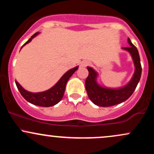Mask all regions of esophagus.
Instances as JSON below:
<instances>
[{
	"label": "esophagus",
	"instance_id": "34e87169",
	"mask_svg": "<svg viewBox=\"0 0 154 154\" xmlns=\"http://www.w3.org/2000/svg\"><path fill=\"white\" fill-rule=\"evenodd\" d=\"M91 64V63L89 62V61H83L82 63H81V66L82 67H85L87 66H89V65Z\"/></svg>",
	"mask_w": 154,
	"mask_h": 154
}]
</instances>
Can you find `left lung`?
<instances>
[{
    "label": "left lung",
    "instance_id": "1",
    "mask_svg": "<svg viewBox=\"0 0 154 154\" xmlns=\"http://www.w3.org/2000/svg\"><path fill=\"white\" fill-rule=\"evenodd\" d=\"M128 43L130 46L123 48V49L128 51L131 54L135 70L130 82L125 87L118 89L101 87L96 82V77L98 75L96 72L91 67H87L89 75L85 80L86 91L90 99L95 105L107 107L122 103L131 96L137 87L142 72L140 59L137 48L131 43L130 38H128Z\"/></svg>",
    "mask_w": 154,
    "mask_h": 154
}]
</instances>
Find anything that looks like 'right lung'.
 I'll use <instances>...</instances> for the list:
<instances>
[{
	"instance_id": "1",
	"label": "right lung",
	"mask_w": 154,
	"mask_h": 154,
	"mask_svg": "<svg viewBox=\"0 0 154 154\" xmlns=\"http://www.w3.org/2000/svg\"><path fill=\"white\" fill-rule=\"evenodd\" d=\"M37 35H38V32H36L31 38H29L27 41L26 42L24 45L31 41L32 39L35 38ZM78 69V66H76L75 68L69 70L66 73L63 75L61 78L59 79V82L56 83V85L51 88V89L48 90L46 91L41 92V93H30V92L26 91L24 90L17 81H15L17 87L20 92L21 95L24 97V98L26 100H27L29 103L34 104V105L39 106L43 107H49L53 106L57 104L61 98H63V95L64 94L65 88H66V85L68 82L69 79L71 77V76L75 73V71Z\"/></svg>"
}]
</instances>
